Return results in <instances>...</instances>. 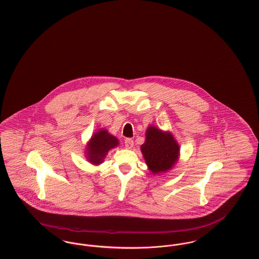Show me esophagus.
<instances>
[{"label":"esophagus","mask_w":259,"mask_h":259,"mask_svg":"<svg viewBox=\"0 0 259 259\" xmlns=\"http://www.w3.org/2000/svg\"><path fill=\"white\" fill-rule=\"evenodd\" d=\"M125 147H126V149H132L133 148V146H134V141L132 140V139H130V138H127L126 140H125Z\"/></svg>","instance_id":"obj_1"}]
</instances>
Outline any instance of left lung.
<instances>
[{"label": "left lung", "mask_w": 259, "mask_h": 259, "mask_svg": "<svg viewBox=\"0 0 259 259\" xmlns=\"http://www.w3.org/2000/svg\"><path fill=\"white\" fill-rule=\"evenodd\" d=\"M141 152L152 174H158L175 165L180 148L170 132H163L151 125L146 131V141L141 146Z\"/></svg>", "instance_id": "left-lung-1"}]
</instances>
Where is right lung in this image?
<instances>
[{
  "label": "right lung",
  "instance_id": "add662e5",
  "mask_svg": "<svg viewBox=\"0 0 259 259\" xmlns=\"http://www.w3.org/2000/svg\"><path fill=\"white\" fill-rule=\"evenodd\" d=\"M119 144L116 137L110 135L106 129L94 133L87 145L86 155L92 164H101L107 156L109 150L117 147Z\"/></svg>",
  "mask_w": 259,
  "mask_h": 259
}]
</instances>
